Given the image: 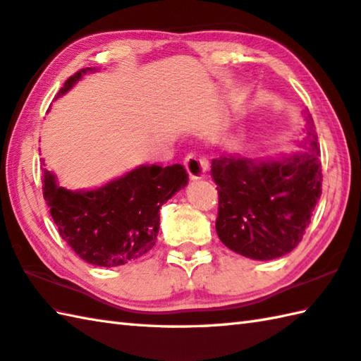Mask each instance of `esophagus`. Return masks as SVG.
Here are the masks:
<instances>
[{"mask_svg":"<svg viewBox=\"0 0 361 361\" xmlns=\"http://www.w3.org/2000/svg\"><path fill=\"white\" fill-rule=\"evenodd\" d=\"M185 167H186V171H188L190 178L199 180V178H203L204 172H207L208 161L204 158L197 157V154H194V153H189L185 158Z\"/></svg>","mask_w":361,"mask_h":361,"instance_id":"esophagus-1","label":"esophagus"}]
</instances>
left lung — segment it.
Masks as SVG:
<instances>
[{
  "label": "left lung",
  "instance_id": "8db88e82",
  "mask_svg": "<svg viewBox=\"0 0 361 361\" xmlns=\"http://www.w3.org/2000/svg\"><path fill=\"white\" fill-rule=\"evenodd\" d=\"M308 153L277 161L221 157L211 161L217 185L216 231L230 250L274 259L298 247L322 194L321 150L307 116Z\"/></svg>",
  "mask_w": 361,
  "mask_h": 361
}]
</instances>
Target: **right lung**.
<instances>
[{
    "instance_id": "right-lung-1",
    "label": "right lung",
    "mask_w": 361,
    "mask_h": 361,
    "mask_svg": "<svg viewBox=\"0 0 361 361\" xmlns=\"http://www.w3.org/2000/svg\"><path fill=\"white\" fill-rule=\"evenodd\" d=\"M92 68L63 82L66 94ZM44 199L61 238L90 264L116 267L140 258L157 243L159 208L188 185L181 164L140 166L94 190H67L44 169Z\"/></svg>"
}]
</instances>
